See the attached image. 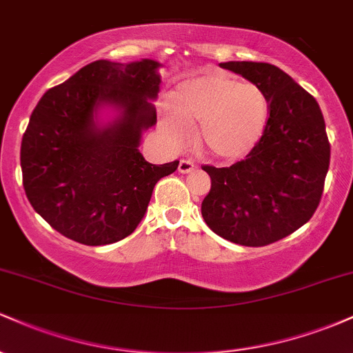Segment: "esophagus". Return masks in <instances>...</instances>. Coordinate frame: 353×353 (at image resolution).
Listing matches in <instances>:
<instances>
[{"instance_id": "34e87169", "label": "esophagus", "mask_w": 353, "mask_h": 353, "mask_svg": "<svg viewBox=\"0 0 353 353\" xmlns=\"http://www.w3.org/2000/svg\"><path fill=\"white\" fill-rule=\"evenodd\" d=\"M194 169H196V164H194V161H190V159H181V163H179V172L188 174V172H192Z\"/></svg>"}]
</instances>
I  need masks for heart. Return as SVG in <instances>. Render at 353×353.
Returning a JSON list of instances; mask_svg holds the SVG:
<instances>
[{
  "label": "heart",
  "instance_id": "1",
  "mask_svg": "<svg viewBox=\"0 0 353 353\" xmlns=\"http://www.w3.org/2000/svg\"><path fill=\"white\" fill-rule=\"evenodd\" d=\"M197 123L201 151L216 161L234 163L261 143L269 123V101L257 84L242 83L225 72L188 79L163 111V128L169 139L181 143L190 134V124Z\"/></svg>",
  "mask_w": 353,
  "mask_h": 353
}]
</instances>
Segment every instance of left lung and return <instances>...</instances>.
<instances>
[{
	"mask_svg": "<svg viewBox=\"0 0 353 353\" xmlns=\"http://www.w3.org/2000/svg\"><path fill=\"white\" fill-rule=\"evenodd\" d=\"M221 68L265 92L269 123L245 159L230 168L202 165L210 176L202 217L225 241L269 245L302 228L319 208L330 164L325 121L314 96L274 64L229 61Z\"/></svg>",
	"mask_w": 353,
	"mask_h": 353,
	"instance_id": "1",
	"label": "left lung"
}]
</instances>
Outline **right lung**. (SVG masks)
Wrapping results in <instances>:
<instances>
[{
	"instance_id": "right-lung-1",
	"label": "right lung",
	"mask_w": 353,
	"mask_h": 353,
	"mask_svg": "<svg viewBox=\"0 0 353 353\" xmlns=\"http://www.w3.org/2000/svg\"><path fill=\"white\" fill-rule=\"evenodd\" d=\"M152 59L121 64L99 59L81 68L36 104L21 141L28 201L52 229L84 245H106L134 232L152 189L179 161L151 164L141 134L156 124L161 78ZM104 103L121 116L104 128Z\"/></svg>"
}]
</instances>
